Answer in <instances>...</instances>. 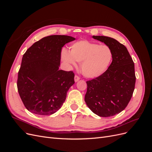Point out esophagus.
I'll return each instance as SVG.
<instances>
[{"label":"esophagus","instance_id":"obj_1","mask_svg":"<svg viewBox=\"0 0 152 152\" xmlns=\"http://www.w3.org/2000/svg\"><path fill=\"white\" fill-rule=\"evenodd\" d=\"M79 80H80V78H79V77H78L77 75H75V77H74V80H75V82H77L79 81Z\"/></svg>","mask_w":152,"mask_h":152}]
</instances>
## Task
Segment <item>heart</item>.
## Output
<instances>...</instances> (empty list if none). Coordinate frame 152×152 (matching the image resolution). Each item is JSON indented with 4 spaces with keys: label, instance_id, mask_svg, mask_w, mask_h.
Instances as JSON below:
<instances>
[{
    "label": "heart",
    "instance_id": "obj_1",
    "mask_svg": "<svg viewBox=\"0 0 152 152\" xmlns=\"http://www.w3.org/2000/svg\"><path fill=\"white\" fill-rule=\"evenodd\" d=\"M113 58L111 49L104 44L98 45L87 40H81L72 44L69 50H63L61 58L70 66L80 63V70L84 77L94 79L107 70Z\"/></svg>",
    "mask_w": 152,
    "mask_h": 152
}]
</instances>
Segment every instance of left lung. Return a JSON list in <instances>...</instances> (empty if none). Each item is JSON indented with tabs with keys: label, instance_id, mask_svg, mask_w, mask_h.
Masks as SVG:
<instances>
[{
	"label": "left lung",
	"instance_id": "8db88e82",
	"mask_svg": "<svg viewBox=\"0 0 152 152\" xmlns=\"http://www.w3.org/2000/svg\"><path fill=\"white\" fill-rule=\"evenodd\" d=\"M93 39L111 49L112 62L103 75L86 83V104L102 117L113 116L126 108L134 90V64L127 48L115 39L94 36Z\"/></svg>",
	"mask_w": 152,
	"mask_h": 152
}]
</instances>
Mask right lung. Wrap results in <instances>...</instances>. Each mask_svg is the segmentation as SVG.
I'll use <instances>...</instances> for the list:
<instances>
[{"instance_id": "right-lung-1", "label": "right lung", "mask_w": 152, "mask_h": 152, "mask_svg": "<svg viewBox=\"0 0 152 152\" xmlns=\"http://www.w3.org/2000/svg\"><path fill=\"white\" fill-rule=\"evenodd\" d=\"M75 40L68 35L48 36L24 54L17 86L23 103L31 113L50 115L62 107L75 82L72 72L59 70L61 49Z\"/></svg>"}]
</instances>
